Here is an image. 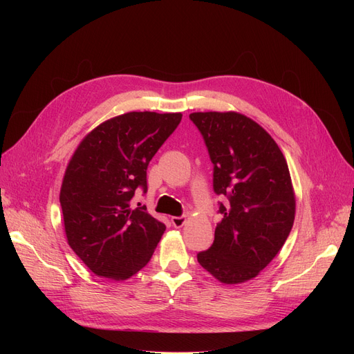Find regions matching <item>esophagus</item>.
<instances>
[{"instance_id": "34e87169", "label": "esophagus", "mask_w": 354, "mask_h": 354, "mask_svg": "<svg viewBox=\"0 0 354 354\" xmlns=\"http://www.w3.org/2000/svg\"><path fill=\"white\" fill-rule=\"evenodd\" d=\"M171 221L175 228H182L185 224H187V216H172Z\"/></svg>"}]
</instances>
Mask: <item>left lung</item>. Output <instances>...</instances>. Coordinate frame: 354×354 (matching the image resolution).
Instances as JSON below:
<instances>
[{
  "label": "left lung",
  "mask_w": 354,
  "mask_h": 354,
  "mask_svg": "<svg viewBox=\"0 0 354 354\" xmlns=\"http://www.w3.org/2000/svg\"><path fill=\"white\" fill-rule=\"evenodd\" d=\"M214 163L221 203L214 244L198 263L222 284H241L261 272L290 235L295 194L287 160L267 130L238 111L189 115Z\"/></svg>",
  "instance_id": "1"
}]
</instances>
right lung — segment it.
I'll use <instances>...</instances> for the list:
<instances>
[{
    "mask_svg": "<svg viewBox=\"0 0 354 354\" xmlns=\"http://www.w3.org/2000/svg\"><path fill=\"white\" fill-rule=\"evenodd\" d=\"M182 113L129 111L88 132L71 155L62 182L64 232L71 250L99 277L124 281L151 259L166 227L133 208L146 169Z\"/></svg>",
    "mask_w": 354,
    "mask_h": 354,
    "instance_id": "add662e5",
    "label": "right lung"
}]
</instances>
